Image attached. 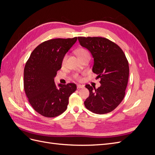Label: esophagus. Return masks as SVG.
I'll use <instances>...</instances> for the list:
<instances>
[{
  "label": "esophagus",
  "mask_w": 155,
  "mask_h": 155,
  "mask_svg": "<svg viewBox=\"0 0 155 155\" xmlns=\"http://www.w3.org/2000/svg\"><path fill=\"white\" fill-rule=\"evenodd\" d=\"M84 87V86L83 85H77V88H78V89H79V88H83Z\"/></svg>",
  "instance_id": "esophagus-1"
}]
</instances>
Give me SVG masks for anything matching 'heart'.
<instances>
[{
  "mask_svg": "<svg viewBox=\"0 0 155 155\" xmlns=\"http://www.w3.org/2000/svg\"><path fill=\"white\" fill-rule=\"evenodd\" d=\"M75 53L78 56V58L80 59L81 61H83V59H90V53L89 51L85 48H77L76 50H75ZM67 57L68 55L67 54H65L63 58V60H62V64H64L67 62ZM73 78L74 79H76V80L80 81L81 79V76H79L78 74H75L73 75Z\"/></svg>",
  "mask_w": 155,
  "mask_h": 155,
  "instance_id": "1",
  "label": "heart"
}]
</instances>
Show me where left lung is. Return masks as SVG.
Listing matches in <instances>:
<instances>
[{
  "label": "left lung",
  "instance_id": "left-lung-1",
  "mask_svg": "<svg viewBox=\"0 0 155 155\" xmlns=\"http://www.w3.org/2000/svg\"><path fill=\"white\" fill-rule=\"evenodd\" d=\"M78 40L92 54V72L100 78L101 84L97 88L85 85L90 94L84 104L94 113H109L124 100L129 79L128 61L118 45L104 37H78Z\"/></svg>",
  "mask_w": 155,
  "mask_h": 155
}]
</instances>
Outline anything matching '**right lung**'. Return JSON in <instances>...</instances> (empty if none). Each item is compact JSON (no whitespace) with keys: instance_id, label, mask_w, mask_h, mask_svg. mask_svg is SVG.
<instances>
[{"instance_id":"obj_1","label":"right lung","mask_w":155,"mask_h":155,"mask_svg":"<svg viewBox=\"0 0 155 155\" xmlns=\"http://www.w3.org/2000/svg\"><path fill=\"white\" fill-rule=\"evenodd\" d=\"M77 37L54 39L42 43L32 51L24 69V88L31 107L41 115L54 118L67 109L70 96L76 91L74 83L54 82L61 68L63 56L75 44Z\"/></svg>"}]
</instances>
